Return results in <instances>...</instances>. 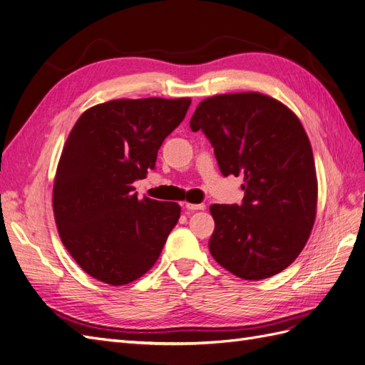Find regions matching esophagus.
Returning <instances> with one entry per match:
<instances>
[{"mask_svg": "<svg viewBox=\"0 0 365 365\" xmlns=\"http://www.w3.org/2000/svg\"><path fill=\"white\" fill-rule=\"evenodd\" d=\"M185 210H189V212H195V210H205V204H185Z\"/></svg>", "mask_w": 365, "mask_h": 365, "instance_id": "1", "label": "esophagus"}]
</instances>
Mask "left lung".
<instances>
[{
  "instance_id": "1",
  "label": "left lung",
  "mask_w": 365,
  "mask_h": 365,
  "mask_svg": "<svg viewBox=\"0 0 365 365\" xmlns=\"http://www.w3.org/2000/svg\"><path fill=\"white\" fill-rule=\"evenodd\" d=\"M215 148L224 176L244 175L242 204H213L215 260L245 280L282 272L311 236L317 172L311 143L288 106L260 93L208 97L190 120Z\"/></svg>"
}]
</instances>
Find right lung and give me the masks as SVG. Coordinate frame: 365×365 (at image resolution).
<instances>
[{
  "label": "right lung",
  "mask_w": 365,
  "mask_h": 365,
  "mask_svg": "<svg viewBox=\"0 0 365 365\" xmlns=\"http://www.w3.org/2000/svg\"><path fill=\"white\" fill-rule=\"evenodd\" d=\"M190 98H118L79 117L62 149L53 212L62 244L91 277L121 286L158 260L180 219L176 202L138 200L134 181L155 168Z\"/></svg>",
  "instance_id": "1"
}]
</instances>
